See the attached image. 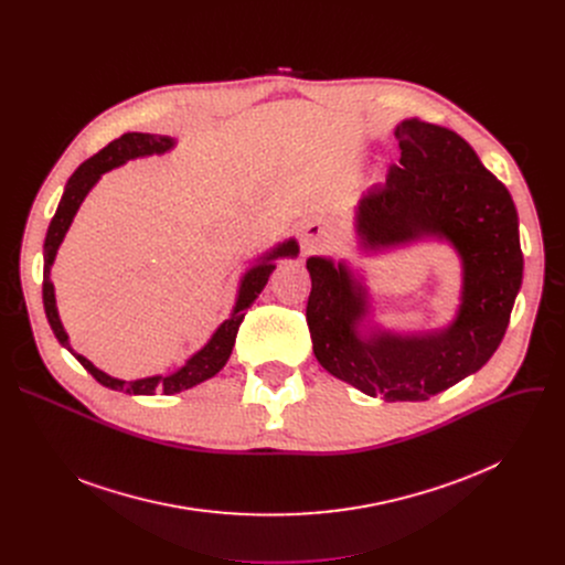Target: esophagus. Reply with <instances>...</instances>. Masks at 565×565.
<instances>
[{
  "mask_svg": "<svg viewBox=\"0 0 565 565\" xmlns=\"http://www.w3.org/2000/svg\"><path fill=\"white\" fill-rule=\"evenodd\" d=\"M301 244H303L306 253L324 250L331 244V234L321 223H306L303 234H301Z\"/></svg>",
  "mask_w": 565,
  "mask_h": 565,
  "instance_id": "esophagus-1",
  "label": "esophagus"
}]
</instances>
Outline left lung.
I'll list each match as a JSON object with an SVG mask.
<instances>
[{
    "instance_id": "obj_1",
    "label": "left lung",
    "mask_w": 565,
    "mask_h": 565,
    "mask_svg": "<svg viewBox=\"0 0 565 565\" xmlns=\"http://www.w3.org/2000/svg\"><path fill=\"white\" fill-rule=\"evenodd\" d=\"M399 166L355 207L364 255L416 241L460 259L456 317L443 329L399 333L371 319V292L347 262L308 257L306 321L331 375L386 402H418L476 373L499 349L523 281L519 214L508 188L456 131L407 118L395 125Z\"/></svg>"
}]
</instances>
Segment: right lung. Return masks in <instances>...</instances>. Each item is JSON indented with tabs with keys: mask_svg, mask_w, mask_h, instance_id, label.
Segmentation results:
<instances>
[{
	"mask_svg": "<svg viewBox=\"0 0 565 565\" xmlns=\"http://www.w3.org/2000/svg\"><path fill=\"white\" fill-rule=\"evenodd\" d=\"M177 147V138L170 136H156V134H138V131H129L122 134L120 138L111 140L105 149H100L96 156H92L89 160H85L79 166L73 177L68 179L64 194L57 203L55 216L51 218V225L46 230V238H44V281H42V299H44V310H46V319L51 324L53 335L57 338V342L83 364L103 386L114 388V391H125V393H134V395H153V393H179L185 388H192L210 377H214L225 362L230 360L234 340H236V331L241 327V321L246 317V308L253 306V301L262 295V290L268 284V277L275 270V262L284 259V257H297L299 255V244L295 238H286L284 244H277L275 248H270L268 253H264L262 257L255 259V264L244 273L238 281V290H236V299L232 306L230 317L223 321V324L212 333V338L205 342V347H201L194 355H190L185 360V364L181 369H177L170 375H149V377H140V380H120V377H111L109 373L100 371L98 366H94V362H89L85 355H79L71 349L68 344V335L60 321V312H57V303H55V288L51 281V268L53 262L57 257V250L62 246V241L73 223V216L77 214L79 205L87 199V194L94 190V185L100 181L103 174L125 166L127 160L134 158H142V156H153V153H166L170 149Z\"/></svg>",
	"mask_w": 565,
	"mask_h": 565,
	"instance_id": "obj_1",
	"label": "right lung"
}]
</instances>
